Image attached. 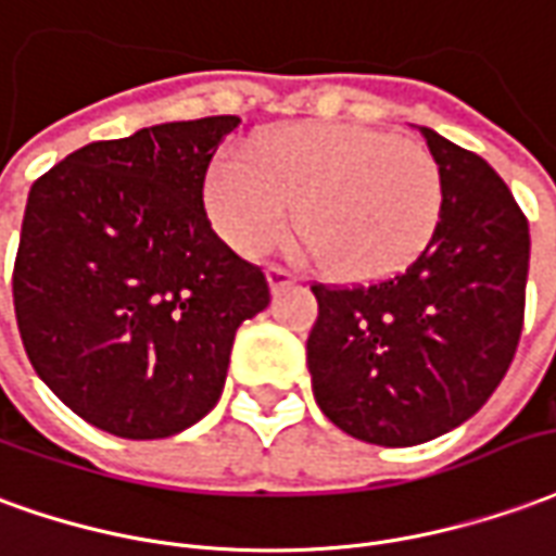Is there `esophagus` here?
Here are the masks:
<instances>
[{
	"label": "esophagus",
	"mask_w": 556,
	"mask_h": 556,
	"mask_svg": "<svg viewBox=\"0 0 556 556\" xmlns=\"http://www.w3.org/2000/svg\"><path fill=\"white\" fill-rule=\"evenodd\" d=\"M266 278H269L271 293H278V290H285V287H290L296 281V275L290 269H285V266H269V269H266Z\"/></svg>",
	"instance_id": "esophagus-1"
}]
</instances>
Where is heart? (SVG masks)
I'll use <instances>...</instances> for the list:
<instances>
[{
    "label": "heart",
    "instance_id": "heart-1",
    "mask_svg": "<svg viewBox=\"0 0 556 556\" xmlns=\"http://www.w3.org/2000/svg\"><path fill=\"white\" fill-rule=\"evenodd\" d=\"M215 230L245 257L281 242L296 218L305 254L344 281L395 275L434 239L443 179L425 146L392 134L302 122L263 137L251 161L222 152L206 176Z\"/></svg>",
    "mask_w": 556,
    "mask_h": 556
}]
</instances>
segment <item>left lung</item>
<instances>
[{"label": "left lung", "mask_w": 556, "mask_h": 556, "mask_svg": "<svg viewBox=\"0 0 556 556\" xmlns=\"http://www.w3.org/2000/svg\"><path fill=\"white\" fill-rule=\"evenodd\" d=\"M419 134L443 179L434 239L392 278L311 287L314 397L329 422L374 446H416L467 422L509 371L523 326V212L488 161Z\"/></svg>", "instance_id": "1"}]
</instances>
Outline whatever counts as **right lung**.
Returning a JSON list of instances; mask_svg holds the SVG:
<instances>
[{
  "label": "right lung",
  "instance_id": "obj_1",
  "mask_svg": "<svg viewBox=\"0 0 556 556\" xmlns=\"http://www.w3.org/2000/svg\"><path fill=\"white\" fill-rule=\"evenodd\" d=\"M239 116L140 128L71 152L29 191L14 311L35 374L108 434L173 437L222 397L236 329L269 305L260 266L203 208Z\"/></svg>",
  "mask_w": 556,
  "mask_h": 556
}]
</instances>
